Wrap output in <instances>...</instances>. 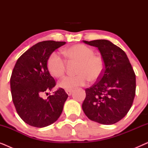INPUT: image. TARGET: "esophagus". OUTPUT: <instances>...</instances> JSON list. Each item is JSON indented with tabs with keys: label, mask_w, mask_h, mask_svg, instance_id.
<instances>
[{
	"label": "esophagus",
	"mask_w": 148,
	"mask_h": 148,
	"mask_svg": "<svg viewBox=\"0 0 148 148\" xmlns=\"http://www.w3.org/2000/svg\"><path fill=\"white\" fill-rule=\"evenodd\" d=\"M65 92L66 94H68V96H71V92H72V90H65Z\"/></svg>",
	"instance_id": "34e87169"
}]
</instances>
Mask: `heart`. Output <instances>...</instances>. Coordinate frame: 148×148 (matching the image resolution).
<instances>
[{
	"mask_svg": "<svg viewBox=\"0 0 148 148\" xmlns=\"http://www.w3.org/2000/svg\"><path fill=\"white\" fill-rule=\"evenodd\" d=\"M69 62H77V75L66 77L59 83L60 88L71 89L83 86L88 81L94 82L100 79L104 71L102 56L94 54V49L85 44H77L63 50ZM47 67L50 73L56 78H60L66 72V62L59 54L52 52L48 58Z\"/></svg>",
	"mask_w": 148,
	"mask_h": 148,
	"instance_id": "1",
	"label": "heart"
}]
</instances>
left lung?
Segmentation results:
<instances>
[{"label": "left lung", "mask_w": 148, "mask_h": 148, "mask_svg": "<svg viewBox=\"0 0 148 148\" xmlns=\"http://www.w3.org/2000/svg\"><path fill=\"white\" fill-rule=\"evenodd\" d=\"M98 48L104 62L100 79L86 89L83 110L90 120L112 125L121 120L132 106L136 79L127 54L119 46L106 40L85 41Z\"/></svg>", "instance_id": "1"}]
</instances>
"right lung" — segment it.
<instances>
[{
  "label": "right lung",
  "instance_id": "right-lung-1",
  "mask_svg": "<svg viewBox=\"0 0 148 148\" xmlns=\"http://www.w3.org/2000/svg\"><path fill=\"white\" fill-rule=\"evenodd\" d=\"M65 44L53 40L38 42L24 52L14 66L10 79L13 104L22 120L32 127L48 126L61 114L68 98L63 89L58 88L46 99L42 96L56 86L47 67L48 58Z\"/></svg>",
  "mask_w": 148,
  "mask_h": 148
}]
</instances>
